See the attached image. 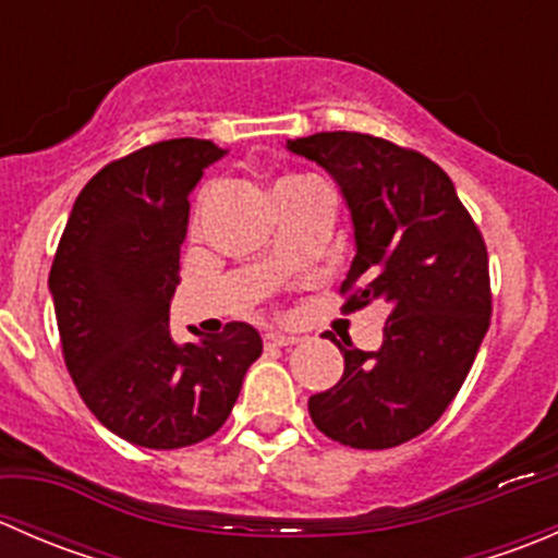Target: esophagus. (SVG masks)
I'll list each match as a JSON object with an SVG mask.
<instances>
[{
  "mask_svg": "<svg viewBox=\"0 0 558 558\" xmlns=\"http://www.w3.org/2000/svg\"><path fill=\"white\" fill-rule=\"evenodd\" d=\"M296 337L294 335H280V331H269V335H264V345L267 348H289L294 345Z\"/></svg>",
  "mask_w": 558,
  "mask_h": 558,
  "instance_id": "obj_1",
  "label": "esophagus"
}]
</instances>
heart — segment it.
<instances>
[{"mask_svg":"<svg viewBox=\"0 0 558 558\" xmlns=\"http://www.w3.org/2000/svg\"><path fill=\"white\" fill-rule=\"evenodd\" d=\"M296 180H305V178H283V180H278V183H275V189H280V185H289V183H296Z\"/></svg>","mask_w":558,"mask_h":558,"instance_id":"heart-1","label":"heart"}]
</instances>
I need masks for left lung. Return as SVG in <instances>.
Listing matches in <instances>:
<instances>
[{
	"mask_svg": "<svg viewBox=\"0 0 558 558\" xmlns=\"http://www.w3.org/2000/svg\"><path fill=\"white\" fill-rule=\"evenodd\" d=\"M286 148L324 167L351 210L356 256L340 286L342 311L373 300L391 307L378 351L335 340L345 369L313 393L311 418L340 446H402L446 413L488 331L483 234L451 178L418 150L359 132H318Z\"/></svg>",
	"mask_w": 558,
	"mask_h": 558,
	"instance_id": "left-lung-1",
	"label": "left lung"
}]
</instances>
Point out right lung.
<instances>
[{"mask_svg":"<svg viewBox=\"0 0 558 558\" xmlns=\"http://www.w3.org/2000/svg\"><path fill=\"white\" fill-rule=\"evenodd\" d=\"M227 150L165 140L102 167L77 194L50 267L64 364L94 415L126 442L172 451L216 435L262 337L232 320L178 345L170 302L189 194Z\"/></svg>","mask_w":558,"mask_h":558,"instance_id":"right-lung-1","label":"right lung"}]
</instances>
